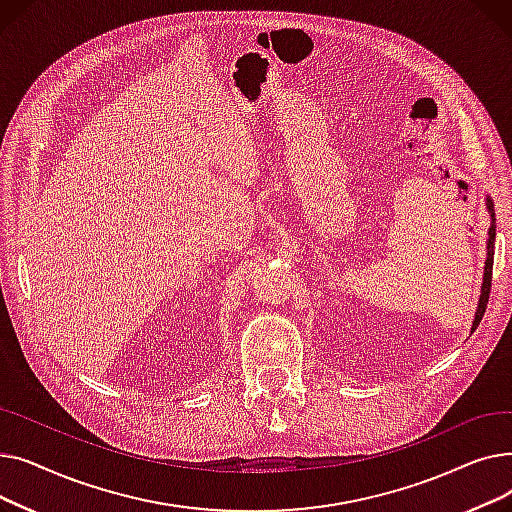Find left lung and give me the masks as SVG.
<instances>
[{
	"label": "left lung",
	"instance_id": "8db88e82",
	"mask_svg": "<svg viewBox=\"0 0 512 512\" xmlns=\"http://www.w3.org/2000/svg\"><path fill=\"white\" fill-rule=\"evenodd\" d=\"M486 209L490 213V228H488V238H486V265H483V282H481V294L477 301L475 317L471 324V332L479 326V321L486 313V305L490 299V286H492V265H494V240H496V213H494V203L490 197H486Z\"/></svg>",
	"mask_w": 512,
	"mask_h": 512
}]
</instances>
